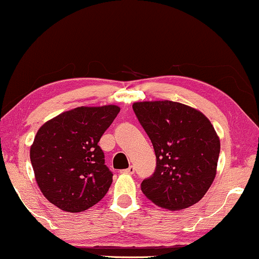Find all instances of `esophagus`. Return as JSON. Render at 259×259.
Instances as JSON below:
<instances>
[{
	"instance_id": "34e87169",
	"label": "esophagus",
	"mask_w": 259,
	"mask_h": 259,
	"mask_svg": "<svg viewBox=\"0 0 259 259\" xmlns=\"http://www.w3.org/2000/svg\"><path fill=\"white\" fill-rule=\"evenodd\" d=\"M122 174H126V175H133L135 172V167L134 166H129L128 169H124L121 171Z\"/></svg>"
}]
</instances>
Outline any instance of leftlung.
<instances>
[{"label":"left lung","mask_w":259,"mask_h":259,"mask_svg":"<svg viewBox=\"0 0 259 259\" xmlns=\"http://www.w3.org/2000/svg\"><path fill=\"white\" fill-rule=\"evenodd\" d=\"M133 109L156 154L141 190L156 205L183 210L201 201L216 177L220 137L197 109L174 101L135 102Z\"/></svg>","instance_id":"1"}]
</instances>
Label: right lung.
Returning a JSON list of instances; mask_svg holds the SVG:
<instances>
[{
	"instance_id": "add662e5",
	"label": "right lung",
	"mask_w": 259,
	"mask_h": 259,
	"mask_svg": "<svg viewBox=\"0 0 259 259\" xmlns=\"http://www.w3.org/2000/svg\"><path fill=\"white\" fill-rule=\"evenodd\" d=\"M121 110L118 105L78 107L47 121L30 147L39 190L67 212H81L98 203L112 183L98 147L102 135Z\"/></svg>"
}]
</instances>
